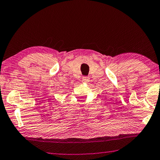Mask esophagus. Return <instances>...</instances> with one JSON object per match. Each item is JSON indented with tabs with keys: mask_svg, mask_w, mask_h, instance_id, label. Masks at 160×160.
<instances>
[{
	"mask_svg": "<svg viewBox=\"0 0 160 160\" xmlns=\"http://www.w3.org/2000/svg\"><path fill=\"white\" fill-rule=\"evenodd\" d=\"M89 80H90V78H89V76H83L82 80L84 82H88Z\"/></svg>",
	"mask_w": 160,
	"mask_h": 160,
	"instance_id": "obj_1",
	"label": "esophagus"
}]
</instances>
